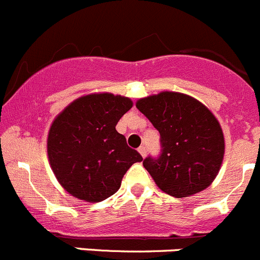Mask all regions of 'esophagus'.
<instances>
[{
    "instance_id": "34e87169",
    "label": "esophagus",
    "mask_w": 260,
    "mask_h": 260,
    "mask_svg": "<svg viewBox=\"0 0 260 260\" xmlns=\"http://www.w3.org/2000/svg\"><path fill=\"white\" fill-rule=\"evenodd\" d=\"M138 150H139V153H140V154H142L143 158H144L145 155H147V148H145L144 145H142V147H139V149H138Z\"/></svg>"
}]
</instances>
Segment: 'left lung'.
Wrapping results in <instances>:
<instances>
[{
	"label": "left lung",
	"mask_w": 260,
	"mask_h": 260,
	"mask_svg": "<svg viewBox=\"0 0 260 260\" xmlns=\"http://www.w3.org/2000/svg\"><path fill=\"white\" fill-rule=\"evenodd\" d=\"M137 108L160 135L159 155L143 160L158 187L175 198L208 187L224 153L223 133L213 113L199 101L175 91L142 98Z\"/></svg>",
	"instance_id": "1"
}]
</instances>
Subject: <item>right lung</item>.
Listing matches in <instances>:
<instances>
[{
	"label": "right lung",
	"instance_id": "1",
	"mask_svg": "<svg viewBox=\"0 0 260 260\" xmlns=\"http://www.w3.org/2000/svg\"><path fill=\"white\" fill-rule=\"evenodd\" d=\"M132 107V101L121 95L89 94L54 118L47 142L49 163L73 197L91 203L107 199L120 189L126 171L143 160L116 132L118 120Z\"/></svg>",
	"mask_w": 260,
	"mask_h": 260
}]
</instances>
